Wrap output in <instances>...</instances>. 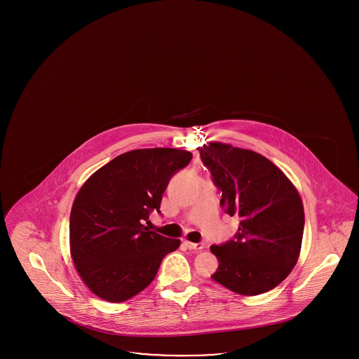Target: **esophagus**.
<instances>
[{"mask_svg":"<svg viewBox=\"0 0 359 359\" xmlns=\"http://www.w3.org/2000/svg\"><path fill=\"white\" fill-rule=\"evenodd\" d=\"M184 245L187 246L188 249H191V250H198V252H199V250H202V249L205 248V245H203V243H201V242H199V243H194V242L186 241V242H184Z\"/></svg>","mask_w":359,"mask_h":359,"instance_id":"obj_1","label":"esophagus"}]
</instances>
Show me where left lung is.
<instances>
[{
    "instance_id": "obj_1",
    "label": "left lung",
    "mask_w": 359,
    "mask_h": 359,
    "mask_svg": "<svg viewBox=\"0 0 359 359\" xmlns=\"http://www.w3.org/2000/svg\"><path fill=\"white\" fill-rule=\"evenodd\" d=\"M198 151L222 194L224 212L241 218L234 238L210 248L219 261L211 278L245 296L273 290L300 253L304 208L299 192L262 154L222 142Z\"/></svg>"
}]
</instances>
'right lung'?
<instances>
[{
    "instance_id": "right-lung-1",
    "label": "right lung",
    "mask_w": 359,
    "mask_h": 359,
    "mask_svg": "<svg viewBox=\"0 0 359 359\" xmlns=\"http://www.w3.org/2000/svg\"><path fill=\"white\" fill-rule=\"evenodd\" d=\"M192 154L172 148L120 154L88 177L69 215L75 268L90 290L110 303L125 302L154 281L163 258L180 246L144 222L157 211L176 172Z\"/></svg>"
}]
</instances>
